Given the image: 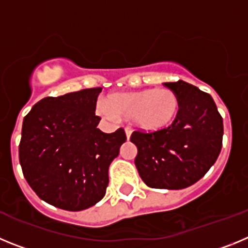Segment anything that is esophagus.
<instances>
[{
    "label": "esophagus",
    "mask_w": 248,
    "mask_h": 248,
    "mask_svg": "<svg viewBox=\"0 0 248 248\" xmlns=\"http://www.w3.org/2000/svg\"><path fill=\"white\" fill-rule=\"evenodd\" d=\"M125 135H126V139H130V137H131V130L129 128H126L125 129Z\"/></svg>",
    "instance_id": "1"
}]
</instances>
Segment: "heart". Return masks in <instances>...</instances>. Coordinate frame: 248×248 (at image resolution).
<instances>
[{
	"instance_id": "obj_1",
	"label": "heart",
	"mask_w": 248,
	"mask_h": 248,
	"mask_svg": "<svg viewBox=\"0 0 248 248\" xmlns=\"http://www.w3.org/2000/svg\"><path fill=\"white\" fill-rule=\"evenodd\" d=\"M95 110L111 122L131 118L140 130L155 133L166 129L176 119L180 113V99L169 88L113 93L107 102H98Z\"/></svg>"
}]
</instances>
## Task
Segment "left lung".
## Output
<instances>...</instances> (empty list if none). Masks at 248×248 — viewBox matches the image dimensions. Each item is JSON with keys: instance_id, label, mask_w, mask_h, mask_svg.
Returning <instances> with one entry per match:
<instances>
[{"instance_id": "left-lung-1", "label": "left lung", "mask_w": 248, "mask_h": 248, "mask_svg": "<svg viewBox=\"0 0 248 248\" xmlns=\"http://www.w3.org/2000/svg\"><path fill=\"white\" fill-rule=\"evenodd\" d=\"M180 99V113L170 126L155 133L134 131L135 166L154 189L180 190L209 171L222 148L223 122L210 94L179 80L165 83Z\"/></svg>"}]
</instances>
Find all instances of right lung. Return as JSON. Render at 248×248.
I'll return each instance as SVG.
<instances>
[{
    "label": "right lung",
    "mask_w": 248,
    "mask_h": 248,
    "mask_svg": "<svg viewBox=\"0 0 248 248\" xmlns=\"http://www.w3.org/2000/svg\"><path fill=\"white\" fill-rule=\"evenodd\" d=\"M102 88L47 97L23 119L19 164L28 185L49 205L82 211L104 198L109 165L125 143L122 128L111 134L97 128Z\"/></svg>",
    "instance_id": "obj_1"
}]
</instances>
